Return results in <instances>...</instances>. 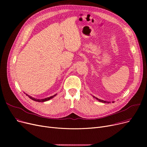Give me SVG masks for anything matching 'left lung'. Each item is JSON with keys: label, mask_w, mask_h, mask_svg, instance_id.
Masks as SVG:
<instances>
[{"label": "left lung", "mask_w": 147, "mask_h": 147, "mask_svg": "<svg viewBox=\"0 0 147 147\" xmlns=\"http://www.w3.org/2000/svg\"><path fill=\"white\" fill-rule=\"evenodd\" d=\"M93 97H94V98H95L96 99H97L98 101H99V102H103V103H107V104H109V103H110V102H109V101H104V100L98 99V98H97L96 97H95V96H93ZM112 102H114V101H113Z\"/></svg>", "instance_id": "8db88e82"}]
</instances>
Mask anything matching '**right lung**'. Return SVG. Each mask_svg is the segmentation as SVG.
<instances>
[{"label":"right lung","instance_id":"add662e5","mask_svg":"<svg viewBox=\"0 0 147 147\" xmlns=\"http://www.w3.org/2000/svg\"><path fill=\"white\" fill-rule=\"evenodd\" d=\"M26 95L27 96H28L31 99L33 100V101H34L38 102H45V101H49V100H50L51 99L53 98L54 96H55L57 95V94H55V95H53V96H50V97H48V98H44V99H37V98H33V97H32V96H31L28 95V94H26Z\"/></svg>","mask_w":147,"mask_h":147}]
</instances>
